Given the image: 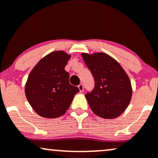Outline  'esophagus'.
Returning a JSON list of instances; mask_svg holds the SVG:
<instances>
[{"label":"esophagus","instance_id":"esophagus-1","mask_svg":"<svg viewBox=\"0 0 158 158\" xmlns=\"http://www.w3.org/2000/svg\"><path fill=\"white\" fill-rule=\"evenodd\" d=\"M78 88H79V91H80V92H82L83 90H84V87H83V85L82 84L79 85V86H78Z\"/></svg>","mask_w":158,"mask_h":158}]
</instances>
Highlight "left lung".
<instances>
[{"label": "left lung", "instance_id": "obj_1", "mask_svg": "<svg viewBox=\"0 0 158 158\" xmlns=\"http://www.w3.org/2000/svg\"><path fill=\"white\" fill-rule=\"evenodd\" d=\"M81 57L95 81L94 90L85 94L90 109L102 118L119 117L131 99L128 76L118 61L104 52L82 53Z\"/></svg>", "mask_w": 158, "mask_h": 158}]
</instances>
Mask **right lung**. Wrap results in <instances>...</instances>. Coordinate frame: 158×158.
I'll use <instances>...</instances> for the list:
<instances>
[{"label": "right lung", "instance_id": "right-lung-1", "mask_svg": "<svg viewBox=\"0 0 158 158\" xmlns=\"http://www.w3.org/2000/svg\"><path fill=\"white\" fill-rule=\"evenodd\" d=\"M71 56L59 50L41 59L30 72L25 85V94L32 109L46 118H57L65 114L78 87L69 82L64 68Z\"/></svg>", "mask_w": 158, "mask_h": 158}]
</instances>
